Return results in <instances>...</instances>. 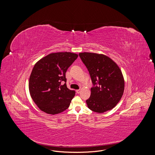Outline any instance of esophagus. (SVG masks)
Instances as JSON below:
<instances>
[{"label":"esophagus","instance_id":"1","mask_svg":"<svg viewBox=\"0 0 155 155\" xmlns=\"http://www.w3.org/2000/svg\"><path fill=\"white\" fill-rule=\"evenodd\" d=\"M76 92H77V94H80V92H81V90H80V89H77V90L76 91Z\"/></svg>","mask_w":155,"mask_h":155}]
</instances>
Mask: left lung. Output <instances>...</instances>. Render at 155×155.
<instances>
[{
  "label": "left lung",
  "instance_id": "obj_1",
  "mask_svg": "<svg viewBox=\"0 0 155 155\" xmlns=\"http://www.w3.org/2000/svg\"><path fill=\"white\" fill-rule=\"evenodd\" d=\"M79 56L87 68L93 87L86 101L89 109L102 113L112 109L120 101L124 89V81L118 66L109 57L84 52Z\"/></svg>",
  "mask_w": 155,
  "mask_h": 155
}]
</instances>
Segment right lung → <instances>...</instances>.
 Here are the masks:
<instances>
[{
    "label": "right lung",
    "instance_id": "add662e5",
    "mask_svg": "<svg viewBox=\"0 0 155 155\" xmlns=\"http://www.w3.org/2000/svg\"><path fill=\"white\" fill-rule=\"evenodd\" d=\"M77 58L78 54L71 52L54 53L35 64L30 75L29 91L40 110L54 115L69 107L75 92L67 87L66 73Z\"/></svg>",
    "mask_w": 155,
    "mask_h": 155
}]
</instances>
